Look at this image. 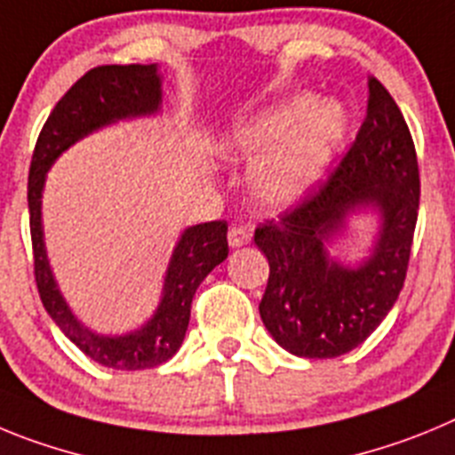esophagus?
I'll list each match as a JSON object with an SVG mask.
<instances>
[{
	"instance_id": "obj_1",
	"label": "esophagus",
	"mask_w": 455,
	"mask_h": 455,
	"mask_svg": "<svg viewBox=\"0 0 455 455\" xmlns=\"http://www.w3.org/2000/svg\"><path fill=\"white\" fill-rule=\"evenodd\" d=\"M251 243V228L247 227H231V231H228V244L231 247H243V244H249Z\"/></svg>"
}]
</instances>
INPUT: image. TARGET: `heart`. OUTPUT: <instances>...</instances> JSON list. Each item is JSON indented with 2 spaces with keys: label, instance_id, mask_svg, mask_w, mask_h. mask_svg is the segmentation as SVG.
<instances>
[{
  "label": "heart",
  "instance_id": "1",
  "mask_svg": "<svg viewBox=\"0 0 455 455\" xmlns=\"http://www.w3.org/2000/svg\"><path fill=\"white\" fill-rule=\"evenodd\" d=\"M349 117L331 100L297 95L235 122L222 149L235 161L253 163L251 190L267 208H290L324 177Z\"/></svg>",
  "mask_w": 455,
  "mask_h": 455
}]
</instances>
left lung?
<instances>
[{"mask_svg": "<svg viewBox=\"0 0 455 455\" xmlns=\"http://www.w3.org/2000/svg\"><path fill=\"white\" fill-rule=\"evenodd\" d=\"M367 116L338 170L253 243L267 256L260 319L278 345L301 358H338L363 345L386 319L406 281L419 208V167L399 106L374 76ZM371 210L379 233L355 266L330 258L348 220Z\"/></svg>", "mask_w": 455, "mask_h": 455, "instance_id": "1", "label": "left lung"}]
</instances>
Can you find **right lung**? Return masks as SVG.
Returning a JSON list of instances; mask_svg holds the SVG:
<instances>
[{
  "mask_svg": "<svg viewBox=\"0 0 455 455\" xmlns=\"http://www.w3.org/2000/svg\"><path fill=\"white\" fill-rule=\"evenodd\" d=\"M163 79L158 65H101L90 69L54 106L36 142L28 170V224L34 244V272L44 310L69 342L110 370H149L177 354L190 322V304L204 278L228 256L227 222L188 227L172 251L161 301L140 329L104 335L72 313L56 283L44 247L43 190L49 167L85 136L122 120L161 113Z\"/></svg>",
  "mask_w": 455,
  "mask_h": 455,
  "instance_id": "right-lung-1",
  "label": "right lung"
}]
</instances>
